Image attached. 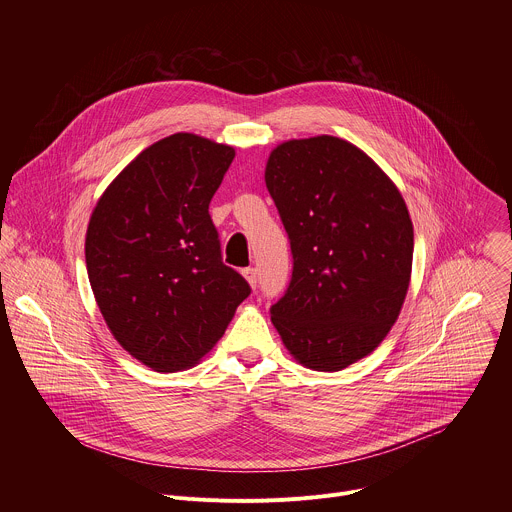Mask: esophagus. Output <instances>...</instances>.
I'll use <instances>...</instances> for the list:
<instances>
[{
  "instance_id": "1",
  "label": "esophagus",
  "mask_w": 512,
  "mask_h": 512,
  "mask_svg": "<svg viewBox=\"0 0 512 512\" xmlns=\"http://www.w3.org/2000/svg\"><path fill=\"white\" fill-rule=\"evenodd\" d=\"M243 275L249 281V285L255 289L257 287V269L255 267H247V269H243Z\"/></svg>"
}]
</instances>
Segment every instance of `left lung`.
<instances>
[{
    "label": "left lung",
    "instance_id": "1",
    "mask_svg": "<svg viewBox=\"0 0 512 512\" xmlns=\"http://www.w3.org/2000/svg\"><path fill=\"white\" fill-rule=\"evenodd\" d=\"M265 184L294 257L271 322L304 367L342 371L383 342L405 302L413 261L405 200L367 154L332 135L277 145Z\"/></svg>",
    "mask_w": 512,
    "mask_h": 512
}]
</instances>
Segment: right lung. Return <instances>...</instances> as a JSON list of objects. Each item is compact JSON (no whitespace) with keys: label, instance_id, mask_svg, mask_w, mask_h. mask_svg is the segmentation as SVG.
Listing matches in <instances>:
<instances>
[{"label":"right lung","instance_id":"obj_1","mask_svg":"<svg viewBox=\"0 0 512 512\" xmlns=\"http://www.w3.org/2000/svg\"><path fill=\"white\" fill-rule=\"evenodd\" d=\"M235 150L194 133L145 148L103 192L85 257L115 340L145 367L176 373L225 334L251 287L227 267L208 204Z\"/></svg>","mask_w":512,"mask_h":512}]
</instances>
